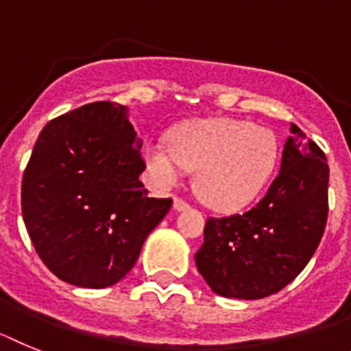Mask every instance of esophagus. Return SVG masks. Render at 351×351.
Wrapping results in <instances>:
<instances>
[{"label":"esophagus","mask_w":351,"mask_h":351,"mask_svg":"<svg viewBox=\"0 0 351 351\" xmlns=\"http://www.w3.org/2000/svg\"><path fill=\"white\" fill-rule=\"evenodd\" d=\"M173 208L178 210V212H182V210L189 208V203L185 199H182V197H175V199H173Z\"/></svg>","instance_id":"34e87169"}]
</instances>
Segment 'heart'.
<instances>
[{
  "label": "heart",
  "instance_id": "b5f03b06",
  "mask_svg": "<svg viewBox=\"0 0 351 351\" xmlns=\"http://www.w3.org/2000/svg\"><path fill=\"white\" fill-rule=\"evenodd\" d=\"M279 157L276 134L251 121L215 118L187 123L169 145L145 146L146 166L160 185H173L184 169H197L196 193L212 208L249 205L272 175Z\"/></svg>",
  "mask_w": 351,
  "mask_h": 351
}]
</instances>
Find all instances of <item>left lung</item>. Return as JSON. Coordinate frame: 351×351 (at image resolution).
Instances as JSON below:
<instances>
[{"label":"left lung","instance_id":"left-lung-1","mask_svg":"<svg viewBox=\"0 0 351 351\" xmlns=\"http://www.w3.org/2000/svg\"><path fill=\"white\" fill-rule=\"evenodd\" d=\"M281 171L245 213L208 217L196 267L213 293L256 300L281 291L309 263L328 215L323 150L291 123Z\"/></svg>","mask_w":351,"mask_h":351}]
</instances>
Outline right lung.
Wrapping results in <instances>:
<instances>
[{"label": "right lung", "mask_w": 351, "mask_h": 351, "mask_svg": "<svg viewBox=\"0 0 351 351\" xmlns=\"http://www.w3.org/2000/svg\"><path fill=\"white\" fill-rule=\"evenodd\" d=\"M139 148L120 104H86L42 129L21 206L36 254L62 281L117 285L171 208V197H150L139 180L146 167Z\"/></svg>", "instance_id": "add662e5"}]
</instances>
